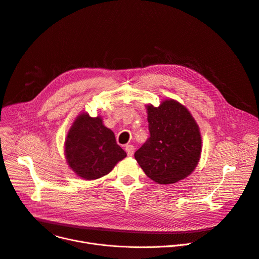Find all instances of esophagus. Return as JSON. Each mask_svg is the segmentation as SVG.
I'll return each instance as SVG.
<instances>
[{
	"instance_id": "obj_1",
	"label": "esophagus",
	"mask_w": 259,
	"mask_h": 259,
	"mask_svg": "<svg viewBox=\"0 0 259 259\" xmlns=\"http://www.w3.org/2000/svg\"><path fill=\"white\" fill-rule=\"evenodd\" d=\"M126 152H127L128 156H132V155L134 154V147L132 145H127L126 146Z\"/></svg>"
}]
</instances>
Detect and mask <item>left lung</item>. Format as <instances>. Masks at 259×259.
I'll return each mask as SVG.
<instances>
[{
  "label": "left lung",
  "mask_w": 259,
  "mask_h": 259,
  "mask_svg": "<svg viewBox=\"0 0 259 259\" xmlns=\"http://www.w3.org/2000/svg\"><path fill=\"white\" fill-rule=\"evenodd\" d=\"M146 107L150 137L134 157L153 181L176 183L192 174L199 162V126L191 112L175 100L162 101L158 107Z\"/></svg>",
  "instance_id": "left-lung-1"
}]
</instances>
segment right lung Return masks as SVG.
Instances as JSON below:
<instances>
[{
	"instance_id": "add662e5",
	"label": "right lung",
	"mask_w": 259,
	"mask_h": 259,
	"mask_svg": "<svg viewBox=\"0 0 259 259\" xmlns=\"http://www.w3.org/2000/svg\"><path fill=\"white\" fill-rule=\"evenodd\" d=\"M67 164L77 176L95 180L107 175L127 154L115 141L114 133L103 125L102 117L88 112L77 116L64 143Z\"/></svg>"
}]
</instances>
